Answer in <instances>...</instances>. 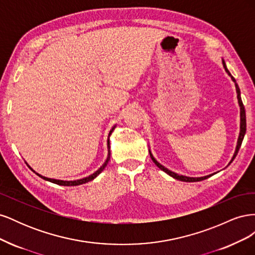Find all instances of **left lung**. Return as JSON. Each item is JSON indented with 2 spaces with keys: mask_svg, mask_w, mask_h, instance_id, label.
Instances as JSON below:
<instances>
[{
  "mask_svg": "<svg viewBox=\"0 0 255 255\" xmlns=\"http://www.w3.org/2000/svg\"><path fill=\"white\" fill-rule=\"evenodd\" d=\"M222 64H223V67H225V69H226V71L228 72V74L231 76V79L233 80V82H235V87H236V92H237L238 103H239V106H241V133H239L238 141H237V146H236V151H235V153H234L233 158L231 159V161H230V164H231V163H232V161L234 160V158L236 157L237 153H238V151H239V148H241V145H242L243 139H244L245 134H246L247 123H246V112H245V107H244V104H243V101H242V98H241V90H239V87H238V85L236 84L235 79L233 78L232 75H231V73L229 72V70L227 69V66H226V63H225V61H222ZM150 156H151L152 160L154 161V164H155V165L160 169V170H163V171H164V172H166L167 174H169L170 176L174 177V179H176V180H180V181H183V182H199V181H203V180L207 179V177H210V176H212V175H213V174H210V175L202 176V177H188V176H184V175L176 174V173H174V172H172V171H170V170H168V169H167V168H165L164 166H161V165L158 163V161H157L155 158L153 157V155L151 154V152H150ZM230 164H229V165H230Z\"/></svg>",
  "mask_w": 255,
  "mask_h": 255,
  "instance_id": "left-lung-1",
  "label": "left lung"
}]
</instances>
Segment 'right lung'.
<instances>
[{
	"instance_id": "1",
	"label": "right lung",
	"mask_w": 255,
	"mask_h": 255,
	"mask_svg": "<svg viewBox=\"0 0 255 255\" xmlns=\"http://www.w3.org/2000/svg\"><path fill=\"white\" fill-rule=\"evenodd\" d=\"M114 128H112V130L110 132V135H109V140H107V146H109V155H107V158H106V160H105V163L101 166V168L99 169V170H97L95 173H92L91 175H89V176H87V177H85V179H81V180H76V181H60V180H54V179H49V177H45V176H42V175H40V174H38V173H36L37 175H39L40 177H42L43 180H47V181H49V182H52V183H54V184H57V185H63V186H76V185H81V184H85V183H87V182H89V181H92L95 179V177H97L100 173H101L102 171H103V169L106 167V165L109 164V160H110V158H111V151H110V136L112 135V133H113V130H114ZM28 166V165H27ZM29 167V166H28ZM30 168V167H29ZM32 169V168H30ZM33 170V169H32ZM34 171V170H33ZM35 172V171H34Z\"/></svg>"
}]
</instances>
